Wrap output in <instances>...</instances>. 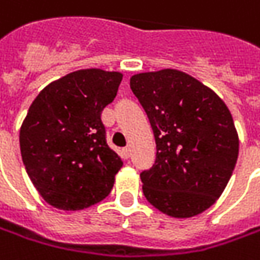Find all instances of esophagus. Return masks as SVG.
I'll return each instance as SVG.
<instances>
[{"label":"esophagus","mask_w":260,"mask_h":260,"mask_svg":"<svg viewBox=\"0 0 260 260\" xmlns=\"http://www.w3.org/2000/svg\"><path fill=\"white\" fill-rule=\"evenodd\" d=\"M122 157L125 158V159H128L131 157V148L129 147H125L122 149Z\"/></svg>","instance_id":"esophagus-1"}]
</instances>
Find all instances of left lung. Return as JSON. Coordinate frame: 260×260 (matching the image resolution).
<instances>
[{
	"label": "left lung",
	"instance_id": "1",
	"mask_svg": "<svg viewBox=\"0 0 260 260\" xmlns=\"http://www.w3.org/2000/svg\"><path fill=\"white\" fill-rule=\"evenodd\" d=\"M157 144L155 164L141 173L142 191L175 219L197 216L226 188L239 135L226 103L190 75L162 69L131 77Z\"/></svg>",
	"mask_w": 260,
	"mask_h": 260
}]
</instances>
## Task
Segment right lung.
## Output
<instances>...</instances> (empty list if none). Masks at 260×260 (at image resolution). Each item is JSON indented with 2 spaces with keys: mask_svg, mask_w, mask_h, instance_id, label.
Wrapping results in <instances>:
<instances>
[{
  "mask_svg": "<svg viewBox=\"0 0 260 260\" xmlns=\"http://www.w3.org/2000/svg\"><path fill=\"white\" fill-rule=\"evenodd\" d=\"M122 73L82 69L47 85L20 129V149L31 183L60 210H83L111 192L123 166L109 148L101 115Z\"/></svg>",
  "mask_w": 260,
  "mask_h": 260,
  "instance_id": "1",
  "label": "right lung"
}]
</instances>
